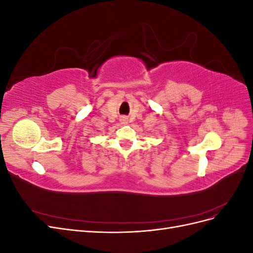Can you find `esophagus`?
<instances>
[{"mask_svg": "<svg viewBox=\"0 0 253 253\" xmlns=\"http://www.w3.org/2000/svg\"><path fill=\"white\" fill-rule=\"evenodd\" d=\"M120 121H121V124H127V118L126 117H125V116H122V117H120Z\"/></svg>", "mask_w": 253, "mask_h": 253, "instance_id": "34e87169", "label": "esophagus"}]
</instances>
